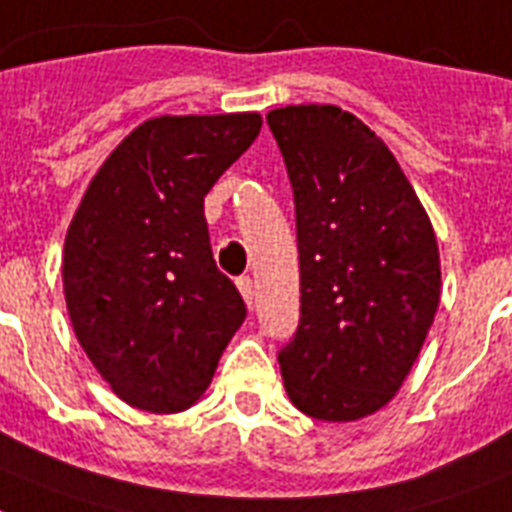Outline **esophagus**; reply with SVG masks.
I'll return each instance as SVG.
<instances>
[{
    "label": "esophagus",
    "instance_id": "34e87169",
    "mask_svg": "<svg viewBox=\"0 0 512 512\" xmlns=\"http://www.w3.org/2000/svg\"><path fill=\"white\" fill-rule=\"evenodd\" d=\"M236 286H239V292H242L247 307H252V299H255V286H252V278L242 276L239 281H236Z\"/></svg>",
    "mask_w": 512,
    "mask_h": 512
}]
</instances>
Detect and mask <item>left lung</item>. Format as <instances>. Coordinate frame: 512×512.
I'll list each match as a JSON object with an SVG mask.
<instances>
[{
  "instance_id": "obj_1",
  "label": "left lung",
  "mask_w": 512,
  "mask_h": 512,
  "mask_svg": "<svg viewBox=\"0 0 512 512\" xmlns=\"http://www.w3.org/2000/svg\"><path fill=\"white\" fill-rule=\"evenodd\" d=\"M268 126L297 213L302 318L278 352L286 394L318 421H360L400 392L434 323V228L400 162L352 112L289 105Z\"/></svg>"
}]
</instances>
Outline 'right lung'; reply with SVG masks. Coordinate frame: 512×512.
Listing matches in <instances>:
<instances>
[{"label": "right lung", "mask_w": 512, "mask_h": 512, "mask_svg": "<svg viewBox=\"0 0 512 512\" xmlns=\"http://www.w3.org/2000/svg\"><path fill=\"white\" fill-rule=\"evenodd\" d=\"M257 112L160 115L91 178L62 252L68 315L131 407L181 413L205 394L247 307L210 249L205 197L257 139Z\"/></svg>", "instance_id": "right-lung-1"}]
</instances>
